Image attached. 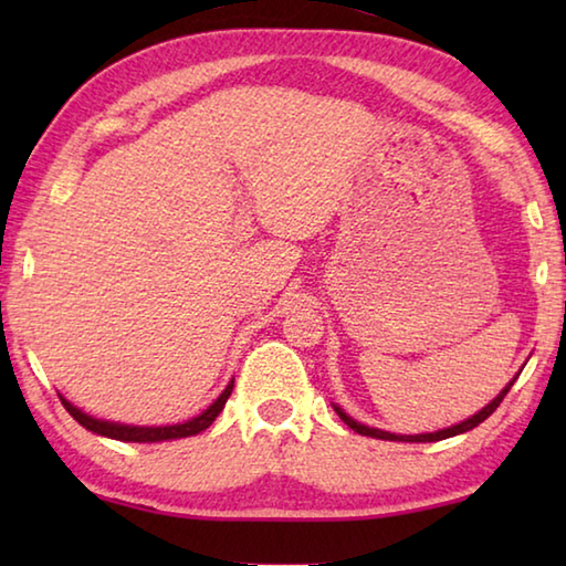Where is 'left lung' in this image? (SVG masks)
Instances as JSON below:
<instances>
[{
  "label": "left lung",
  "instance_id": "obj_1",
  "mask_svg": "<svg viewBox=\"0 0 566 566\" xmlns=\"http://www.w3.org/2000/svg\"><path fill=\"white\" fill-rule=\"evenodd\" d=\"M516 379V377H514ZM514 379L506 385L500 395H496L490 405H486L482 411H476L474 417H469L464 421H459V424L449 427V429H439V432H429V434H391V432H381V429H375V427H367V424H359V421H354L347 411H342L339 407H334V411H337L339 419L347 424L349 429H354V432L361 434V437H375V439H389V442H439V439H447V437H457V434H464L469 432V429H474L482 424V421L492 415V411L502 405V399L506 397V391L512 389Z\"/></svg>",
  "mask_w": 566,
  "mask_h": 566
}]
</instances>
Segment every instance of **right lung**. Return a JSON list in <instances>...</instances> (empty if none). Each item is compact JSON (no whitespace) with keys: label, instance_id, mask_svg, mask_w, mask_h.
<instances>
[{"label":"right lung","instance_id":"right-lung-1","mask_svg":"<svg viewBox=\"0 0 566 566\" xmlns=\"http://www.w3.org/2000/svg\"><path fill=\"white\" fill-rule=\"evenodd\" d=\"M232 387H234V381H229L222 395H219L199 417L185 421V424H167V427H132V424H117V421L94 419L90 415H84L82 409H76L72 401H66L64 397H60V399H62L64 409L70 411V415L80 421L84 429H90V432H94V434L119 439V442H167V439L195 437L199 432H205V429L219 417V411L224 409L229 395H232Z\"/></svg>","mask_w":566,"mask_h":566}]
</instances>
